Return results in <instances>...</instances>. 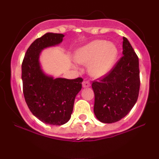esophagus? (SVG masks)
<instances>
[{
	"label": "esophagus",
	"instance_id": "obj_1",
	"mask_svg": "<svg viewBox=\"0 0 159 159\" xmlns=\"http://www.w3.org/2000/svg\"><path fill=\"white\" fill-rule=\"evenodd\" d=\"M82 86H83V87H90V83L89 81H84L83 83H82Z\"/></svg>",
	"mask_w": 159,
	"mask_h": 159
}]
</instances>
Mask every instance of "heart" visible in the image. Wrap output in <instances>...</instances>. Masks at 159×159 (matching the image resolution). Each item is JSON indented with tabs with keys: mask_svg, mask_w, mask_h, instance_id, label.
<instances>
[{
	"mask_svg": "<svg viewBox=\"0 0 159 159\" xmlns=\"http://www.w3.org/2000/svg\"><path fill=\"white\" fill-rule=\"evenodd\" d=\"M119 49L114 43L104 39H96L78 48L74 59L78 63L88 65V72L95 78L107 75L116 63Z\"/></svg>",
	"mask_w": 159,
	"mask_h": 159,
	"instance_id": "1",
	"label": "heart"
}]
</instances>
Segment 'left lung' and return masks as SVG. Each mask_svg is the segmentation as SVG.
Returning a JSON list of instances; mask_svg holds the SVG:
<instances>
[{
  "label": "left lung",
  "mask_w": 159,
  "mask_h": 159,
  "mask_svg": "<svg viewBox=\"0 0 159 159\" xmlns=\"http://www.w3.org/2000/svg\"><path fill=\"white\" fill-rule=\"evenodd\" d=\"M123 39V56L105 77L92 84L94 114L104 123H115L126 116L139 94V61L129 40Z\"/></svg>",
  "instance_id": "obj_1"
}]
</instances>
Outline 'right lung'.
Masks as SVG:
<instances>
[{
    "label": "right lung",
    "mask_w": 159,
    "mask_h": 159,
    "mask_svg": "<svg viewBox=\"0 0 159 159\" xmlns=\"http://www.w3.org/2000/svg\"><path fill=\"white\" fill-rule=\"evenodd\" d=\"M63 37L62 34L47 33L36 39L27 50L21 65L23 93L27 106L36 118L53 125H63L70 119L83 81L81 78H54L41 68L42 51L61 44Z\"/></svg>",
    "instance_id": "right-lung-1"
}]
</instances>
